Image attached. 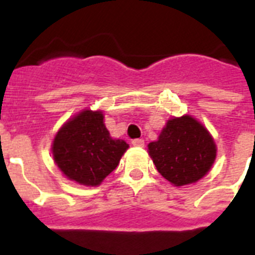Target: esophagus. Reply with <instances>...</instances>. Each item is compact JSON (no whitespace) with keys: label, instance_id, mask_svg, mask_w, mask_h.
I'll use <instances>...</instances> for the list:
<instances>
[{"label":"esophagus","instance_id":"obj_1","mask_svg":"<svg viewBox=\"0 0 255 255\" xmlns=\"http://www.w3.org/2000/svg\"><path fill=\"white\" fill-rule=\"evenodd\" d=\"M131 144L134 147H139V148H143L144 147V140L143 139H134L131 141Z\"/></svg>","mask_w":255,"mask_h":255}]
</instances>
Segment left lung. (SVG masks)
Instances as JSON below:
<instances>
[{"label": "left lung", "mask_w": 255, "mask_h": 255, "mask_svg": "<svg viewBox=\"0 0 255 255\" xmlns=\"http://www.w3.org/2000/svg\"><path fill=\"white\" fill-rule=\"evenodd\" d=\"M148 149L158 172L176 186L202 179L216 158L215 141L191 116L168 121Z\"/></svg>", "instance_id": "obj_1"}]
</instances>
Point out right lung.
<instances>
[{
  "label": "right lung",
  "mask_w": 255,
  "mask_h": 255,
  "mask_svg": "<svg viewBox=\"0 0 255 255\" xmlns=\"http://www.w3.org/2000/svg\"><path fill=\"white\" fill-rule=\"evenodd\" d=\"M129 145L114 140L103 124L102 112L83 111L65 124L53 140V158L70 180L100 185L120 162Z\"/></svg>",
  "instance_id": "add662e5"
}]
</instances>
